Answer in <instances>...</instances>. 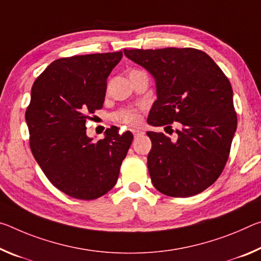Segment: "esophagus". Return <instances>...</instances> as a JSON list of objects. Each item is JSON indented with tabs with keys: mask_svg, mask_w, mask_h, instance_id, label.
<instances>
[{
	"mask_svg": "<svg viewBox=\"0 0 261 261\" xmlns=\"http://www.w3.org/2000/svg\"><path fill=\"white\" fill-rule=\"evenodd\" d=\"M132 133H133L134 138H138V136H140V135H142V134H143V132H142V130H140V129H132Z\"/></svg>",
	"mask_w": 261,
	"mask_h": 261,
	"instance_id": "obj_1",
	"label": "esophagus"
}]
</instances>
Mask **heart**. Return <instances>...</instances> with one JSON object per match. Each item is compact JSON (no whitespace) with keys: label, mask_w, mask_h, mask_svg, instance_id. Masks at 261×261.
I'll use <instances>...</instances> for the list:
<instances>
[{"label":"heart","mask_w":261,"mask_h":261,"mask_svg":"<svg viewBox=\"0 0 261 261\" xmlns=\"http://www.w3.org/2000/svg\"><path fill=\"white\" fill-rule=\"evenodd\" d=\"M113 120L118 122L126 123V125H138L140 122V113L136 109H125L120 110L113 114Z\"/></svg>","instance_id":"heart-1"}]
</instances>
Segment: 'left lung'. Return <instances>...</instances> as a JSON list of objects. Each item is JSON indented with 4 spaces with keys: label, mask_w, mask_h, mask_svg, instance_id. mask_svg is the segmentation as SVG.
<instances>
[{
    "label": "left lung",
    "mask_w": 261,
    "mask_h": 261,
    "mask_svg": "<svg viewBox=\"0 0 261 261\" xmlns=\"http://www.w3.org/2000/svg\"><path fill=\"white\" fill-rule=\"evenodd\" d=\"M123 53L155 79L157 99L148 123H180L176 142L163 133L147 132L152 143L148 155L152 185L174 198L201 193L223 171L237 128L228 77L208 54L190 47Z\"/></svg>",
    "instance_id": "8db88e82"
}]
</instances>
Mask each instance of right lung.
Returning a JSON list of instances; mask_svg holds the SVG:
<instances>
[{
    "label": "right lung",
    "instance_id": "obj_1",
    "mask_svg": "<svg viewBox=\"0 0 261 261\" xmlns=\"http://www.w3.org/2000/svg\"><path fill=\"white\" fill-rule=\"evenodd\" d=\"M121 58L120 50L58 59L32 85L25 112L30 148L48 180L71 198L93 200L112 190L133 141L130 132L111 127L93 142L85 130Z\"/></svg>",
    "mask_w": 261,
    "mask_h": 261
}]
</instances>
